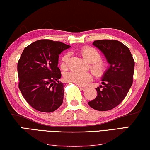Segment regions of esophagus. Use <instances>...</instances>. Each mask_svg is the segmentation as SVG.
Returning a JSON list of instances; mask_svg holds the SVG:
<instances>
[{
  "label": "esophagus",
  "instance_id": "1",
  "mask_svg": "<svg viewBox=\"0 0 150 150\" xmlns=\"http://www.w3.org/2000/svg\"><path fill=\"white\" fill-rule=\"evenodd\" d=\"M80 88L81 91H85V90H86L87 88H88V87L86 86H81V85H80L79 86Z\"/></svg>",
  "mask_w": 150,
  "mask_h": 150
}]
</instances>
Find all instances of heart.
Segmentation results:
<instances>
[{
    "label": "heart",
    "instance_id": "1",
    "mask_svg": "<svg viewBox=\"0 0 150 150\" xmlns=\"http://www.w3.org/2000/svg\"><path fill=\"white\" fill-rule=\"evenodd\" d=\"M80 54L85 60L90 63L89 68L96 77H102L109 69V62L101 58V54L97 50L91 46H85L80 51ZM70 54L65 53L60 59V67L66 70L68 67V62ZM93 76L91 72H70L66 74L65 79L67 82H74L78 85H84L93 80Z\"/></svg>",
    "mask_w": 150,
    "mask_h": 150
}]
</instances>
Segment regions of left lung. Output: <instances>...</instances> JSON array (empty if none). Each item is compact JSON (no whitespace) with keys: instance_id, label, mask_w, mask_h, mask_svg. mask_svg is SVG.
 <instances>
[{"instance_id":"obj_1","label":"left lung","mask_w":150,"mask_h":150,"mask_svg":"<svg viewBox=\"0 0 150 150\" xmlns=\"http://www.w3.org/2000/svg\"><path fill=\"white\" fill-rule=\"evenodd\" d=\"M110 64L102 79L103 86L96 88L97 96L89 101L93 109L105 111L118 106L125 98L133 84L135 61L129 48L115 40L94 41Z\"/></svg>"}]
</instances>
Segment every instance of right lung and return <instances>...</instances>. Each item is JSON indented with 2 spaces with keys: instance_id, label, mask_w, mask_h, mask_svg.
<instances>
[{
  "instance_id": "1",
  "label": "right lung",
  "mask_w": 150,
  "mask_h": 150,
  "mask_svg": "<svg viewBox=\"0 0 150 150\" xmlns=\"http://www.w3.org/2000/svg\"><path fill=\"white\" fill-rule=\"evenodd\" d=\"M70 46L40 40L25 48L17 64L19 88L28 104L39 111L51 112L63 103L64 84L59 81V55Z\"/></svg>"
}]
</instances>
